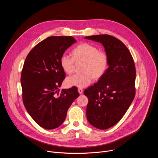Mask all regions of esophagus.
I'll return each mask as SVG.
<instances>
[{"instance_id": "obj_1", "label": "esophagus", "mask_w": 158, "mask_h": 158, "mask_svg": "<svg viewBox=\"0 0 158 158\" xmlns=\"http://www.w3.org/2000/svg\"><path fill=\"white\" fill-rule=\"evenodd\" d=\"M77 91L79 94H82V93H83V89L82 88H78Z\"/></svg>"}]
</instances>
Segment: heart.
I'll return each instance as SVG.
<instances>
[{
    "mask_svg": "<svg viewBox=\"0 0 158 158\" xmlns=\"http://www.w3.org/2000/svg\"><path fill=\"white\" fill-rule=\"evenodd\" d=\"M73 57L64 54L60 58L61 68L67 74L73 73L76 64H80L82 73L68 77L65 80L67 86L85 87L92 82L93 78L102 77L109 67V57L107 54L93 45L82 43L72 52Z\"/></svg>",
    "mask_w": 158,
    "mask_h": 158,
    "instance_id": "heart-1",
    "label": "heart"
}]
</instances>
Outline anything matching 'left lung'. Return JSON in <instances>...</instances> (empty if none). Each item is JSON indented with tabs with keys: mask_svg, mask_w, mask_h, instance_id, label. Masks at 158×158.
<instances>
[{
	"mask_svg": "<svg viewBox=\"0 0 158 158\" xmlns=\"http://www.w3.org/2000/svg\"><path fill=\"white\" fill-rule=\"evenodd\" d=\"M84 38L102 44L109 57L104 75L84 91L89 100V123L98 129H106L122 119L134 98L136 68L129 51L117 38L107 34Z\"/></svg>",
	"mask_w": 158,
	"mask_h": 158,
	"instance_id": "left-lung-1",
	"label": "left lung"
}]
</instances>
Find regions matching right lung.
<instances>
[{"instance_id": "add662e5", "label": "right lung", "mask_w": 158, "mask_h": 158, "mask_svg": "<svg viewBox=\"0 0 158 158\" xmlns=\"http://www.w3.org/2000/svg\"><path fill=\"white\" fill-rule=\"evenodd\" d=\"M75 42L71 36L49 37L30 51L24 64L20 78L23 102L34 121L46 129L59 127L79 96L75 87L59 89L65 78L60 58Z\"/></svg>"}]
</instances>
